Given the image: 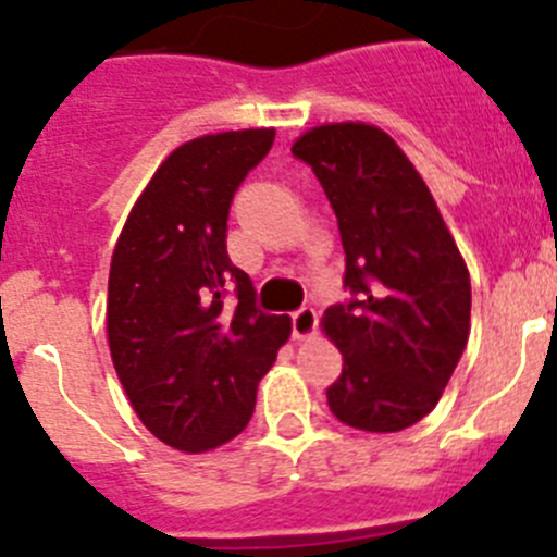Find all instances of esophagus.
<instances>
[{
  "mask_svg": "<svg viewBox=\"0 0 557 557\" xmlns=\"http://www.w3.org/2000/svg\"><path fill=\"white\" fill-rule=\"evenodd\" d=\"M318 332V312L312 307H301L293 314V337L307 339Z\"/></svg>",
  "mask_w": 557,
  "mask_h": 557,
  "instance_id": "34e87169",
  "label": "esophagus"
}]
</instances>
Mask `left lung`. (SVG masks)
<instances>
[{
    "instance_id": "8db88e82",
    "label": "left lung",
    "mask_w": 557,
    "mask_h": 557,
    "mask_svg": "<svg viewBox=\"0 0 557 557\" xmlns=\"http://www.w3.org/2000/svg\"><path fill=\"white\" fill-rule=\"evenodd\" d=\"M337 214L346 307L321 326L343 354L329 410L362 432H401L444 396L471 332L469 268L430 186L368 122H326L293 141Z\"/></svg>"
}]
</instances>
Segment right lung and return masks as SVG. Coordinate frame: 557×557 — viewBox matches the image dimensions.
Masks as SVG:
<instances>
[{"label":"right lung","mask_w":557,"mask_h":557,"mask_svg":"<svg viewBox=\"0 0 557 557\" xmlns=\"http://www.w3.org/2000/svg\"><path fill=\"white\" fill-rule=\"evenodd\" d=\"M273 127L206 133L152 172L125 220L108 275L113 368L141 424L200 455L248 426L259 379L289 339L287 314L256 309L225 250L236 186L268 156ZM237 289V307L222 301Z\"/></svg>","instance_id":"1"}]
</instances>
